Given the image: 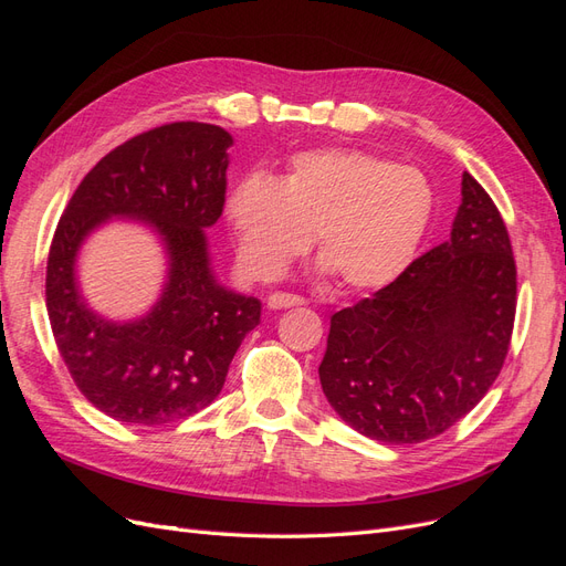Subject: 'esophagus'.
<instances>
[{"label": "esophagus", "instance_id": "obj_1", "mask_svg": "<svg viewBox=\"0 0 566 566\" xmlns=\"http://www.w3.org/2000/svg\"><path fill=\"white\" fill-rule=\"evenodd\" d=\"M304 300L300 295H290V293H271L266 297L269 310H290V306H302Z\"/></svg>", "mask_w": 566, "mask_h": 566}]
</instances>
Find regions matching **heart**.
<instances>
[{
  "label": "heart",
  "mask_w": 566,
  "mask_h": 566,
  "mask_svg": "<svg viewBox=\"0 0 566 566\" xmlns=\"http://www.w3.org/2000/svg\"><path fill=\"white\" fill-rule=\"evenodd\" d=\"M434 214V188L418 167L358 148H318L290 158L279 177L250 175L224 200L238 260L273 281L310 245L321 271L349 290H378L413 262Z\"/></svg>",
  "instance_id": "heart-1"
}]
</instances>
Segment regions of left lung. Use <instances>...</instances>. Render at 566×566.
<instances>
[{
  "label": "left lung",
  "mask_w": 566,
  "mask_h": 566,
  "mask_svg": "<svg viewBox=\"0 0 566 566\" xmlns=\"http://www.w3.org/2000/svg\"><path fill=\"white\" fill-rule=\"evenodd\" d=\"M460 193L449 241L331 318L323 394L375 441L447 432L482 401L507 356L517 304L507 229L472 175H462Z\"/></svg>",
  "instance_id": "obj_1"
}]
</instances>
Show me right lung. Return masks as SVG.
I'll return each mask as SVG.
<instances>
[{
  "mask_svg": "<svg viewBox=\"0 0 566 566\" xmlns=\"http://www.w3.org/2000/svg\"><path fill=\"white\" fill-rule=\"evenodd\" d=\"M233 136L217 125L172 123L101 158L59 221L46 262V312L77 389L101 413L156 427L198 413L224 387L262 302L221 285L208 231L224 210ZM113 218L139 220L166 252L159 300L115 322L81 295L76 256Z\"/></svg>",
  "mask_w": 566,
  "mask_h": 566,
  "instance_id": "obj_1",
  "label": "right lung"
}]
</instances>
